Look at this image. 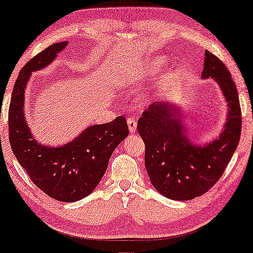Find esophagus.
Segmentation results:
<instances>
[{"label": "esophagus", "instance_id": "1", "mask_svg": "<svg viewBox=\"0 0 253 253\" xmlns=\"http://www.w3.org/2000/svg\"><path fill=\"white\" fill-rule=\"evenodd\" d=\"M127 126H129V130L131 133H134L136 131V120L134 118L130 117L127 119Z\"/></svg>", "mask_w": 253, "mask_h": 253}]
</instances>
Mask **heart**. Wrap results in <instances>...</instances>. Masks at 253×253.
Wrapping results in <instances>:
<instances>
[{
  "label": "heart",
  "mask_w": 253,
  "mask_h": 253,
  "mask_svg": "<svg viewBox=\"0 0 253 253\" xmlns=\"http://www.w3.org/2000/svg\"><path fill=\"white\" fill-rule=\"evenodd\" d=\"M163 64H164V60L163 59L157 60L156 63L154 64L155 69H158ZM139 78H140V75H138V74H133V73L129 74V73H126V74H124V75L122 76L121 83H122V84H124V85H132V84H135V83L139 81Z\"/></svg>",
  "instance_id": "1"
}]
</instances>
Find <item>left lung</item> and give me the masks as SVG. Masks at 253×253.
Returning <instances> with one entry per match:
<instances>
[{"label": "left lung", "instance_id": "8db88e82", "mask_svg": "<svg viewBox=\"0 0 253 253\" xmlns=\"http://www.w3.org/2000/svg\"><path fill=\"white\" fill-rule=\"evenodd\" d=\"M202 77L218 83L229 106L220 138L205 147L190 143L184 134L179 110L167 102L149 105L138 121V132L146 144L149 178L160 194L171 200L188 201L209 192L224 172L241 136L237 86L224 63L209 50H205Z\"/></svg>", "mask_w": 253, "mask_h": 253}]
</instances>
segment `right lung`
<instances>
[{"label": "right lung", "instance_id": "1", "mask_svg": "<svg viewBox=\"0 0 253 253\" xmlns=\"http://www.w3.org/2000/svg\"><path fill=\"white\" fill-rule=\"evenodd\" d=\"M57 42L31 58L20 70L9 107V139L15 158L32 183L53 200L76 202L93 192L104 175L112 152L129 134L126 120L92 126L64 147H44L33 139L24 119V90L32 72L42 69L65 49Z\"/></svg>", "mask_w": 253, "mask_h": 253}]
</instances>
